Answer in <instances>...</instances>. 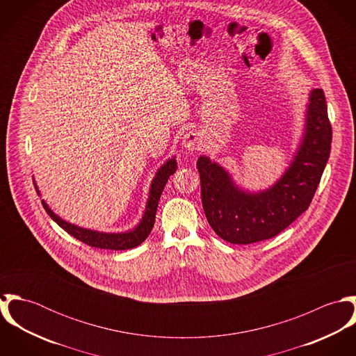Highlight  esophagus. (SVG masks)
<instances>
[{
	"mask_svg": "<svg viewBox=\"0 0 356 356\" xmlns=\"http://www.w3.org/2000/svg\"><path fill=\"white\" fill-rule=\"evenodd\" d=\"M199 143H200V137L196 131H189L184 136V140H182V144L186 149L189 151H195L197 147H199Z\"/></svg>",
	"mask_w": 356,
	"mask_h": 356,
	"instance_id": "esophagus-1",
	"label": "esophagus"
}]
</instances>
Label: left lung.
<instances>
[{"label":"left lung","mask_w":356,"mask_h":356,"mask_svg":"<svg viewBox=\"0 0 356 356\" xmlns=\"http://www.w3.org/2000/svg\"><path fill=\"white\" fill-rule=\"evenodd\" d=\"M332 144V124L323 90L311 93L307 131L300 151L285 175L268 191H238L227 172L202 156L197 170L204 213L213 232L232 244H252L280 234L314 199Z\"/></svg>","instance_id":"obj_1"}]
</instances>
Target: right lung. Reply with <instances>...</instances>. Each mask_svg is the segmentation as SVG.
<instances>
[{
	"label": "right lung",
	"instance_id": "obj_1",
	"mask_svg": "<svg viewBox=\"0 0 356 356\" xmlns=\"http://www.w3.org/2000/svg\"><path fill=\"white\" fill-rule=\"evenodd\" d=\"M175 170H177V161H175V159H171L157 171V174L153 179L152 186H151L149 199H148L147 209L143 216V220L133 232H127V233H122V234H119V233L118 234H115V233L106 234V233H99V232L82 229V227H78L75 225H71V223L60 219L57 215H54L51 212V208L45 204L44 200H42V205H44L45 211L48 212V215L60 227H63L68 234H71L81 243H85L90 247L100 248V250H113V251L130 250V248L140 245L149 236V233L153 229V225H154L156 209L159 205L161 192H163L170 175H172L175 172Z\"/></svg>",
	"mask_w": 356,
	"mask_h": 356
}]
</instances>
